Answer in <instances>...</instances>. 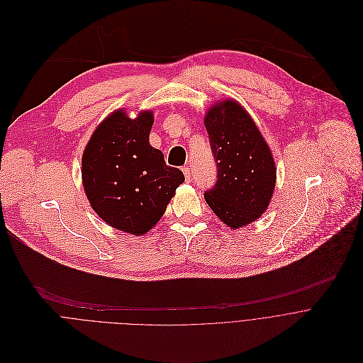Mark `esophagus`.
<instances>
[{
    "instance_id": "esophagus-1",
    "label": "esophagus",
    "mask_w": 363,
    "mask_h": 363,
    "mask_svg": "<svg viewBox=\"0 0 363 363\" xmlns=\"http://www.w3.org/2000/svg\"><path fill=\"white\" fill-rule=\"evenodd\" d=\"M182 170H183V174H184V177H186V182H190V169L186 166V167H183Z\"/></svg>"
}]
</instances>
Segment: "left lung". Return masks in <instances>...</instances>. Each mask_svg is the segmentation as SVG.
Segmentation results:
<instances>
[{
    "instance_id": "1",
    "label": "left lung",
    "mask_w": 363,
    "mask_h": 363,
    "mask_svg": "<svg viewBox=\"0 0 363 363\" xmlns=\"http://www.w3.org/2000/svg\"><path fill=\"white\" fill-rule=\"evenodd\" d=\"M217 164L216 184L204 199L232 229L246 226L266 211L276 184V166L267 143L247 111L235 100L213 106L204 117Z\"/></svg>"
}]
</instances>
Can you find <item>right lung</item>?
I'll return each mask as SVG.
<instances>
[{
	"instance_id": "obj_1",
	"label": "right lung",
	"mask_w": 363,
	"mask_h": 363,
	"mask_svg": "<svg viewBox=\"0 0 363 363\" xmlns=\"http://www.w3.org/2000/svg\"><path fill=\"white\" fill-rule=\"evenodd\" d=\"M152 111L135 118L123 110L110 114L93 133L82 159L83 186L94 211L111 228L144 235L164 214L182 170L170 167L150 146Z\"/></svg>"
}]
</instances>
